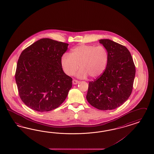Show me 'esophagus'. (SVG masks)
I'll return each instance as SVG.
<instances>
[{
  "mask_svg": "<svg viewBox=\"0 0 154 154\" xmlns=\"http://www.w3.org/2000/svg\"><path fill=\"white\" fill-rule=\"evenodd\" d=\"M72 82H73V85H77V84L79 83V81H77V80L73 79V81H72Z\"/></svg>",
  "mask_w": 154,
  "mask_h": 154,
  "instance_id": "obj_1",
  "label": "esophagus"
}]
</instances>
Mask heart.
I'll use <instances>...</instances> for the list:
<instances>
[{
  "instance_id": "heart-1",
  "label": "heart",
  "mask_w": 154,
  "mask_h": 154,
  "mask_svg": "<svg viewBox=\"0 0 154 154\" xmlns=\"http://www.w3.org/2000/svg\"><path fill=\"white\" fill-rule=\"evenodd\" d=\"M108 59V52L104 46L80 44L72 49L71 54L63 55L61 65L68 75H75L79 66L78 78L85 79L90 75L95 79L104 73Z\"/></svg>"
}]
</instances>
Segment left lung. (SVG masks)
<instances>
[{
  "label": "left lung",
  "mask_w": 154,
  "mask_h": 154,
  "mask_svg": "<svg viewBox=\"0 0 154 154\" xmlns=\"http://www.w3.org/2000/svg\"><path fill=\"white\" fill-rule=\"evenodd\" d=\"M99 42L108 52V62L103 75L88 84L86 99L99 110H112L124 104L131 95L136 69L129 50L109 39Z\"/></svg>",
  "instance_id": "left-lung-1"
}]
</instances>
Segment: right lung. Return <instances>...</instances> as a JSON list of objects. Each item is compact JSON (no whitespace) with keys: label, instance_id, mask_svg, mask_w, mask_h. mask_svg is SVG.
<instances>
[{"label":"right lung","instance_id":"obj_1","mask_svg":"<svg viewBox=\"0 0 154 154\" xmlns=\"http://www.w3.org/2000/svg\"><path fill=\"white\" fill-rule=\"evenodd\" d=\"M68 44L44 38L21 53L15 75L22 101L33 110L44 112L59 107L72 86L61 58Z\"/></svg>","mask_w":154,"mask_h":154}]
</instances>
